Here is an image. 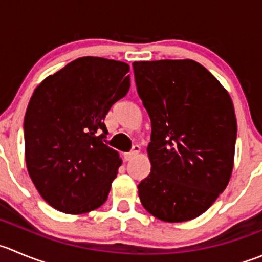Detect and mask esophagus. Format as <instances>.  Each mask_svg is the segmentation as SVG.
Listing matches in <instances>:
<instances>
[{
	"mask_svg": "<svg viewBox=\"0 0 262 262\" xmlns=\"http://www.w3.org/2000/svg\"><path fill=\"white\" fill-rule=\"evenodd\" d=\"M139 151H141V147H139L138 144H134V146L132 147V151H130V152H128V154L125 155L126 160H130V159H133L134 156H137V155L139 154Z\"/></svg>",
	"mask_w": 262,
	"mask_h": 262,
	"instance_id": "34e87169",
	"label": "esophagus"
}]
</instances>
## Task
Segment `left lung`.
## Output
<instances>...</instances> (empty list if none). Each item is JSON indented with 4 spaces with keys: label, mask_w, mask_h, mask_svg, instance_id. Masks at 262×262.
<instances>
[{
    "label": "left lung",
    "mask_w": 262,
    "mask_h": 262,
    "mask_svg": "<svg viewBox=\"0 0 262 262\" xmlns=\"http://www.w3.org/2000/svg\"><path fill=\"white\" fill-rule=\"evenodd\" d=\"M151 120V172L138 184L144 209L180 223L204 214L230 179L237 119L229 93L193 60L133 62Z\"/></svg>",
    "instance_id": "left-lung-1"
}]
</instances>
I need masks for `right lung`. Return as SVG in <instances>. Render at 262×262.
<instances>
[{
  "label": "right lung",
  "mask_w": 262,
  "mask_h": 262,
  "mask_svg": "<svg viewBox=\"0 0 262 262\" xmlns=\"http://www.w3.org/2000/svg\"><path fill=\"white\" fill-rule=\"evenodd\" d=\"M129 65L80 57L46 78L24 118L25 161L42 199L67 214H84L107 200L121 165L105 143V118L128 93Z\"/></svg>",
  "instance_id": "right-lung-1"
}]
</instances>
